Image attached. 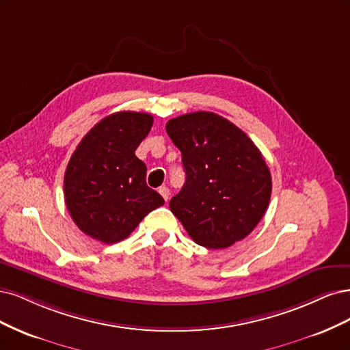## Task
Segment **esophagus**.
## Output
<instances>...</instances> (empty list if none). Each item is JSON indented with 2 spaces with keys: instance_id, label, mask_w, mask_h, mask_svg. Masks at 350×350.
Wrapping results in <instances>:
<instances>
[{
  "instance_id": "obj_1",
  "label": "esophagus",
  "mask_w": 350,
  "mask_h": 350,
  "mask_svg": "<svg viewBox=\"0 0 350 350\" xmlns=\"http://www.w3.org/2000/svg\"><path fill=\"white\" fill-rule=\"evenodd\" d=\"M159 191H160V195L164 198L165 202L168 200V198H170V190H168L167 186H161V187L159 189Z\"/></svg>"
}]
</instances>
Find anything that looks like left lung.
I'll return each instance as SVG.
<instances>
[{
	"label": "left lung",
	"instance_id": "left-lung-1",
	"mask_svg": "<svg viewBox=\"0 0 350 350\" xmlns=\"http://www.w3.org/2000/svg\"><path fill=\"white\" fill-rule=\"evenodd\" d=\"M165 131L182 152L186 182L170 209L195 243L225 249L260 222L272 193L269 167L254 142L212 111L170 119Z\"/></svg>",
	"mask_w": 350,
	"mask_h": 350
}]
</instances>
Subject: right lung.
I'll return each instance as SVG.
<instances>
[{"mask_svg": "<svg viewBox=\"0 0 350 350\" xmlns=\"http://www.w3.org/2000/svg\"><path fill=\"white\" fill-rule=\"evenodd\" d=\"M154 118L141 111H118L101 119L78 144L64 177L65 204L85 235L118 243L145 215L164 205L146 186V165L135 150L150 133Z\"/></svg>", "mask_w": 350, "mask_h": 350, "instance_id": "1", "label": "right lung"}]
</instances>
